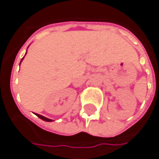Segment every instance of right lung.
Instances as JSON below:
<instances>
[{
    "mask_svg": "<svg viewBox=\"0 0 159 159\" xmlns=\"http://www.w3.org/2000/svg\"><path fill=\"white\" fill-rule=\"evenodd\" d=\"M22 60H23V59H22ZM22 60H21V61H22ZM36 115H37V116H38V117H39L40 119H42V120H44V121H46V122H51V121H52L51 119H48V118H46V117H44L43 115H37V114H36Z\"/></svg>",
    "mask_w": 159,
    "mask_h": 159,
    "instance_id": "1",
    "label": "right lung"
}]
</instances>
